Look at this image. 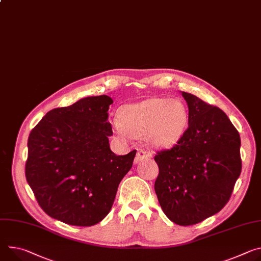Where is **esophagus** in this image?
Segmentation results:
<instances>
[{
  "instance_id": "esophagus-1",
  "label": "esophagus",
  "mask_w": 261,
  "mask_h": 261,
  "mask_svg": "<svg viewBox=\"0 0 261 261\" xmlns=\"http://www.w3.org/2000/svg\"><path fill=\"white\" fill-rule=\"evenodd\" d=\"M148 158H151V155H150V154H148L145 150H143V149H139V150L137 151V153H136V156H135L134 162H135V163H138L139 161H141V160H146V159H148Z\"/></svg>"
}]
</instances>
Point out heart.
I'll use <instances>...</instances> for the list:
<instances>
[{
    "label": "heart",
    "mask_w": 261,
    "mask_h": 261,
    "mask_svg": "<svg viewBox=\"0 0 261 261\" xmlns=\"http://www.w3.org/2000/svg\"><path fill=\"white\" fill-rule=\"evenodd\" d=\"M188 123V108L182 100L150 98L122 107L112 126L122 139L141 135L149 146L168 149L179 143Z\"/></svg>",
    "instance_id": "heart-1"
}]
</instances>
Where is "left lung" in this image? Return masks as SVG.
Masks as SVG:
<instances>
[{
	"instance_id": "obj_1",
	"label": "left lung",
	"mask_w": 261,
	"mask_h": 261,
	"mask_svg": "<svg viewBox=\"0 0 261 261\" xmlns=\"http://www.w3.org/2000/svg\"><path fill=\"white\" fill-rule=\"evenodd\" d=\"M188 128L171 150L158 152L155 193L163 212L180 226L198 224L229 201L242 172L241 137L226 113L182 91Z\"/></svg>"
}]
</instances>
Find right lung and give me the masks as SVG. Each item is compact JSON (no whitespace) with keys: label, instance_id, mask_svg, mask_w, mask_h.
<instances>
[{"label":"right lung","instance_id":"add662e5","mask_svg":"<svg viewBox=\"0 0 261 261\" xmlns=\"http://www.w3.org/2000/svg\"><path fill=\"white\" fill-rule=\"evenodd\" d=\"M108 96L83 98L46 113L28 138L26 179L42 210L73 226H92L109 213L136 150L115 155Z\"/></svg>","mask_w":261,"mask_h":261}]
</instances>
